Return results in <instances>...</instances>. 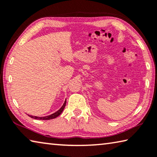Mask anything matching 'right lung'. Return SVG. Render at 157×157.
Wrapping results in <instances>:
<instances>
[{"label":"right lung","mask_w":157,"mask_h":157,"mask_svg":"<svg viewBox=\"0 0 157 157\" xmlns=\"http://www.w3.org/2000/svg\"><path fill=\"white\" fill-rule=\"evenodd\" d=\"M66 104V100H65L64 103H63V105L62 107H61L59 110L56 112L51 114V115L50 116H45V117H37V116H30V115H28L30 117V118H33L34 119H37V120H50V119H53V118H57V116H59L62 112L63 110V109H64L65 106Z\"/></svg>","instance_id":"1"}]
</instances>
